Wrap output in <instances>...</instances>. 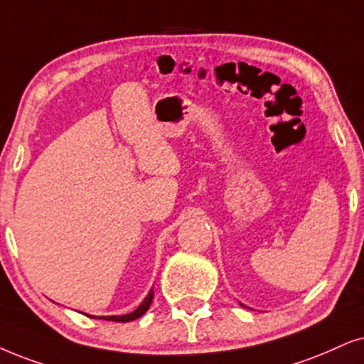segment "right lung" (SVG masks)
Instances as JSON below:
<instances>
[{
  "label": "right lung",
  "mask_w": 364,
  "mask_h": 364,
  "mask_svg": "<svg viewBox=\"0 0 364 364\" xmlns=\"http://www.w3.org/2000/svg\"><path fill=\"white\" fill-rule=\"evenodd\" d=\"M151 301H153V289H151L148 297L144 299V301L141 302V306L137 307L134 312H131V314H124V316H104V317H97V319H105V321H114V323H129V321H134L137 317H141L144 314L146 311L149 309L151 306ZM94 317V316H90Z\"/></svg>",
  "instance_id": "obj_1"
}]
</instances>
